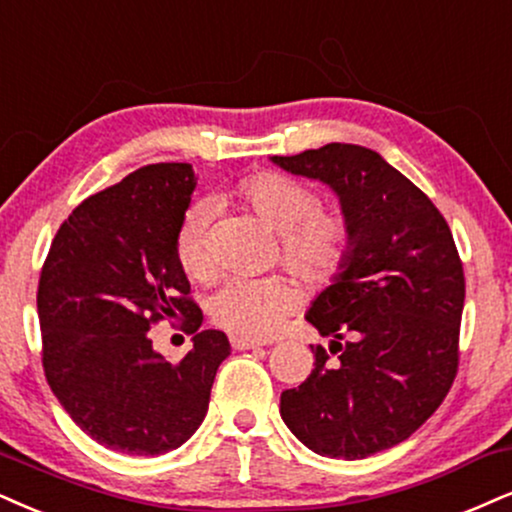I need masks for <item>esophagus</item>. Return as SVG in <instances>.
Listing matches in <instances>:
<instances>
[{"label":"esophagus","instance_id":"obj_1","mask_svg":"<svg viewBox=\"0 0 512 512\" xmlns=\"http://www.w3.org/2000/svg\"><path fill=\"white\" fill-rule=\"evenodd\" d=\"M230 344H232V349H237V351H256V349H263L261 342H256V339H249V337H239V334H232Z\"/></svg>","mask_w":512,"mask_h":512}]
</instances>
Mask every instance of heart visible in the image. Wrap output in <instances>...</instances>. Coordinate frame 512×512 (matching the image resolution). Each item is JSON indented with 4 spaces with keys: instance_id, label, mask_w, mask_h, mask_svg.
I'll return each instance as SVG.
<instances>
[{
    "instance_id": "b5f03b06",
    "label": "heart",
    "mask_w": 512,
    "mask_h": 512,
    "mask_svg": "<svg viewBox=\"0 0 512 512\" xmlns=\"http://www.w3.org/2000/svg\"><path fill=\"white\" fill-rule=\"evenodd\" d=\"M235 197L268 230L280 235L282 261L311 285H325L346 266L353 230L342 211L320 208L318 194L304 182L282 173H258L237 182ZM211 218L208 201H194L180 218L173 251L182 273L208 282L216 273L206 246ZM299 304V289L285 277L230 280L211 301L213 320L239 337L266 339Z\"/></svg>"
}]
</instances>
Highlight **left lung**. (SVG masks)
Listing matches in <instances>:
<instances>
[{
  "mask_svg": "<svg viewBox=\"0 0 512 512\" xmlns=\"http://www.w3.org/2000/svg\"><path fill=\"white\" fill-rule=\"evenodd\" d=\"M270 161L330 187L353 230L349 261L306 313L338 356L315 346L280 415L320 456L368 458L406 441L449 394L463 263L437 206L377 151L332 142Z\"/></svg>",
  "mask_w": 512,
  "mask_h": 512,
  "instance_id": "obj_1",
  "label": "left lung"
}]
</instances>
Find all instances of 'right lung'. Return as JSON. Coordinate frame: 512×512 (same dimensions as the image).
I'll list each match as a JSON object with an SVG mask.
<instances>
[{
  "instance_id": "obj_1",
  "label": "right lung",
  "mask_w": 512,
  "mask_h": 512,
  "mask_svg": "<svg viewBox=\"0 0 512 512\" xmlns=\"http://www.w3.org/2000/svg\"><path fill=\"white\" fill-rule=\"evenodd\" d=\"M197 175L189 163L144 166L92 194L56 232L37 289L42 365L54 396L97 444L161 456L206 418L225 332L201 330V308L173 239ZM185 314L193 349L168 364L150 325Z\"/></svg>"
}]
</instances>
